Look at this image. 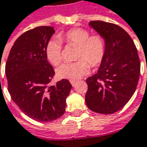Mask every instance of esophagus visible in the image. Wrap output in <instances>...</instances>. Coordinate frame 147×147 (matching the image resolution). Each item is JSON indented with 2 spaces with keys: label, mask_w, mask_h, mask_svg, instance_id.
Wrapping results in <instances>:
<instances>
[{
  "label": "esophagus",
  "mask_w": 147,
  "mask_h": 147,
  "mask_svg": "<svg viewBox=\"0 0 147 147\" xmlns=\"http://www.w3.org/2000/svg\"><path fill=\"white\" fill-rule=\"evenodd\" d=\"M71 82V85L75 87V85H76V81H70Z\"/></svg>",
  "instance_id": "34e87169"
}]
</instances>
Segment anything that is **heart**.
Instances as JSON below:
<instances>
[{
  "label": "heart",
  "mask_w": 147,
  "mask_h": 147,
  "mask_svg": "<svg viewBox=\"0 0 147 147\" xmlns=\"http://www.w3.org/2000/svg\"><path fill=\"white\" fill-rule=\"evenodd\" d=\"M60 39L67 46H76L75 60L72 63H65L56 69V75L60 79L76 81L89 71L90 66L97 67L104 59L107 45L102 35L90 34L85 28H71L60 36ZM45 55L54 65L62 61V44L51 38L46 44Z\"/></svg>",
  "instance_id": "heart-1"
}]
</instances>
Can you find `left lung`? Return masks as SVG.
<instances>
[{
	"mask_svg": "<svg viewBox=\"0 0 147 147\" xmlns=\"http://www.w3.org/2000/svg\"><path fill=\"white\" fill-rule=\"evenodd\" d=\"M89 24L103 36L107 49L98 71L86 80V103L93 112L113 113L126 104L137 87L140 71L137 49L121 27L103 21Z\"/></svg>",
	"mask_w": 147,
	"mask_h": 147,
	"instance_id": "left-lung-1",
	"label": "left lung"
}]
</instances>
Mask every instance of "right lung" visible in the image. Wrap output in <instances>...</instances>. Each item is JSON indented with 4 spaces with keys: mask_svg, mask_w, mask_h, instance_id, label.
Masks as SVG:
<instances>
[{
    "mask_svg": "<svg viewBox=\"0 0 147 147\" xmlns=\"http://www.w3.org/2000/svg\"><path fill=\"white\" fill-rule=\"evenodd\" d=\"M53 34L54 28L49 26L25 32L15 41L6 64L11 99L26 115L40 122H49L64 114L71 89L67 79L49 84L55 71L47 60L45 47Z\"/></svg>",
    "mask_w": 147,
    "mask_h": 147,
    "instance_id": "1",
    "label": "right lung"
}]
</instances>
